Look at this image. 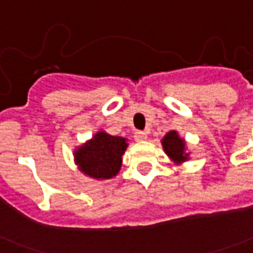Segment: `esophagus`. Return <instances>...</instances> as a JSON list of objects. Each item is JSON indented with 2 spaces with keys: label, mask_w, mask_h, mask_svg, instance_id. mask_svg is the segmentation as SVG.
<instances>
[{
  "label": "esophagus",
  "mask_w": 253,
  "mask_h": 253,
  "mask_svg": "<svg viewBox=\"0 0 253 253\" xmlns=\"http://www.w3.org/2000/svg\"><path fill=\"white\" fill-rule=\"evenodd\" d=\"M133 137H135V140H136V142H143V140L147 139V133L143 132V130H136V132H135V135H133Z\"/></svg>",
  "instance_id": "1"
}]
</instances>
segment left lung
Masks as SVG:
<instances>
[{"mask_svg":"<svg viewBox=\"0 0 253 253\" xmlns=\"http://www.w3.org/2000/svg\"><path fill=\"white\" fill-rule=\"evenodd\" d=\"M161 144H163L165 154L169 157V160L173 161V164L180 165V164L189 161L190 153L187 151L186 140L179 136L176 130H169L161 139Z\"/></svg>","mask_w":253,"mask_h":253,"instance_id":"1","label":"left lung"}]
</instances>
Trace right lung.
Here are the masks:
<instances>
[{"label": "right lung", "instance_id": "obj_1", "mask_svg": "<svg viewBox=\"0 0 253 253\" xmlns=\"http://www.w3.org/2000/svg\"><path fill=\"white\" fill-rule=\"evenodd\" d=\"M128 139L97 130L89 140L74 149V163L85 176L106 180L117 176L123 165Z\"/></svg>", "mask_w": 253, "mask_h": 253}]
</instances>
